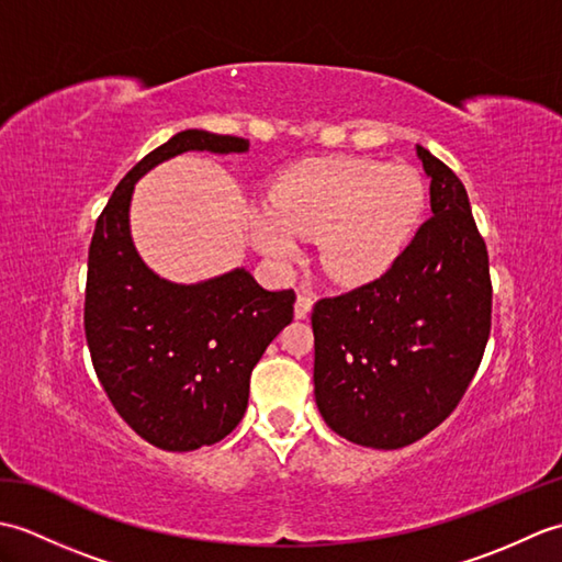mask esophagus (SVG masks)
<instances>
[{
    "label": "esophagus",
    "instance_id": "34e87169",
    "mask_svg": "<svg viewBox=\"0 0 562 562\" xmlns=\"http://www.w3.org/2000/svg\"><path fill=\"white\" fill-rule=\"evenodd\" d=\"M314 308V294L308 290H302L300 294H296V302H294V316L296 318H306L308 314H312Z\"/></svg>",
    "mask_w": 562,
    "mask_h": 562
}]
</instances>
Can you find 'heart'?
<instances>
[{"instance_id": "b5f03b06", "label": "heart", "mask_w": 562, "mask_h": 562, "mask_svg": "<svg viewBox=\"0 0 562 562\" xmlns=\"http://www.w3.org/2000/svg\"><path fill=\"white\" fill-rule=\"evenodd\" d=\"M425 205V186L411 166L360 159H308L284 171L268 205L248 212L262 256L288 262L300 238H318L321 260L342 282L384 270L408 241Z\"/></svg>"}]
</instances>
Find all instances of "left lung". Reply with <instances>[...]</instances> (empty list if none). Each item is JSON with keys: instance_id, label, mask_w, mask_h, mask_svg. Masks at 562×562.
<instances>
[{"instance_id": "1", "label": "left lung", "mask_w": 562, "mask_h": 562, "mask_svg": "<svg viewBox=\"0 0 562 562\" xmlns=\"http://www.w3.org/2000/svg\"><path fill=\"white\" fill-rule=\"evenodd\" d=\"M429 217L379 280L314 306V393L333 432L401 449L457 408L491 336V270L469 195L415 145Z\"/></svg>"}]
</instances>
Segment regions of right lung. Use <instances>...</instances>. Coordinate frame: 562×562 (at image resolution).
Returning <instances> with one entry per match:
<instances>
[{"mask_svg": "<svg viewBox=\"0 0 562 562\" xmlns=\"http://www.w3.org/2000/svg\"><path fill=\"white\" fill-rule=\"evenodd\" d=\"M186 151L244 154L248 139L183 130L130 171L93 229L83 330L113 408L164 451H193L241 423L250 372L292 324L294 292L260 288L246 268L181 284L137 254L130 232L135 183Z\"/></svg>", "mask_w": 562, "mask_h": 562, "instance_id": "1", "label": "right lung"}]
</instances>
